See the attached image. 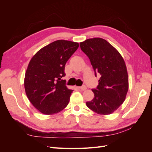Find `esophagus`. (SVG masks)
I'll return each instance as SVG.
<instances>
[{"label":"esophagus","instance_id":"esophagus-1","mask_svg":"<svg viewBox=\"0 0 152 152\" xmlns=\"http://www.w3.org/2000/svg\"><path fill=\"white\" fill-rule=\"evenodd\" d=\"M79 89L80 90L84 91V90H86V89H87V87H86V86H81V87H79Z\"/></svg>","mask_w":152,"mask_h":152}]
</instances>
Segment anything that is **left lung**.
Listing matches in <instances>:
<instances>
[{"label":"left lung","instance_id":"left-lung-1","mask_svg":"<svg viewBox=\"0 0 152 152\" xmlns=\"http://www.w3.org/2000/svg\"><path fill=\"white\" fill-rule=\"evenodd\" d=\"M80 47L89 58L91 65L101 77L94 93V98L87 107L100 115L115 111L126 99L129 88L128 75L123 58L118 50L102 38L87 39Z\"/></svg>","mask_w":152,"mask_h":152}]
</instances>
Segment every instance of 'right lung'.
Listing matches in <instances>:
<instances>
[{"label": "right lung", "mask_w": 152, "mask_h": 152, "mask_svg": "<svg viewBox=\"0 0 152 152\" xmlns=\"http://www.w3.org/2000/svg\"><path fill=\"white\" fill-rule=\"evenodd\" d=\"M79 43L59 40L49 44L31 59L25 77V89L31 103L45 115L61 112L68 105L72 90L63 77L65 66Z\"/></svg>", "instance_id": "right-lung-1"}]
</instances>
